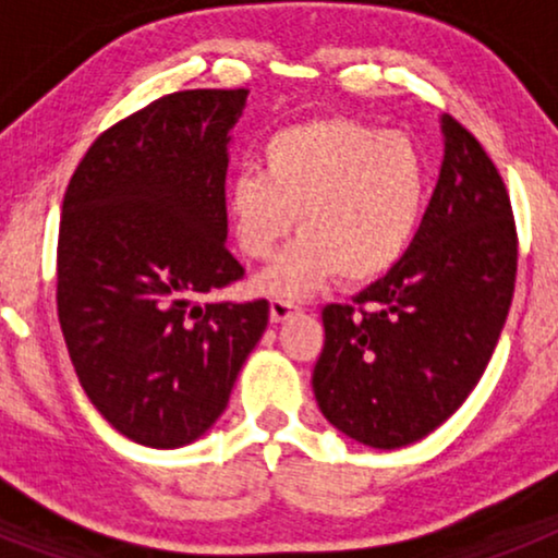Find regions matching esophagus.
Listing matches in <instances>:
<instances>
[{
    "label": "esophagus",
    "instance_id": "obj_1",
    "mask_svg": "<svg viewBox=\"0 0 558 558\" xmlns=\"http://www.w3.org/2000/svg\"><path fill=\"white\" fill-rule=\"evenodd\" d=\"M295 310H299V304L290 302V299H274V302H270V322H284V318H290Z\"/></svg>",
    "mask_w": 558,
    "mask_h": 558
}]
</instances>
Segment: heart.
Segmentation results:
<instances>
[{
  "label": "heart",
  "instance_id": "heart-1",
  "mask_svg": "<svg viewBox=\"0 0 558 558\" xmlns=\"http://www.w3.org/2000/svg\"><path fill=\"white\" fill-rule=\"evenodd\" d=\"M263 172L229 186V220L248 259H268L293 223L299 240L256 288L299 299L335 274L366 284L391 274L425 223L430 165L405 133L352 117H318L274 131L259 147Z\"/></svg>",
  "mask_w": 558,
  "mask_h": 558
}]
</instances>
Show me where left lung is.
<instances>
[{
	"label": "left lung",
	"instance_id": "left-lung-1",
	"mask_svg": "<svg viewBox=\"0 0 558 558\" xmlns=\"http://www.w3.org/2000/svg\"><path fill=\"white\" fill-rule=\"evenodd\" d=\"M445 161L405 259L327 304L313 391L329 425L377 450L425 438L489 366L517 282L509 190L481 142L447 113Z\"/></svg>",
	"mask_w": 558,
	"mask_h": 558
}]
</instances>
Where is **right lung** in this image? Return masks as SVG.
<instances>
[{"mask_svg": "<svg viewBox=\"0 0 558 558\" xmlns=\"http://www.w3.org/2000/svg\"><path fill=\"white\" fill-rule=\"evenodd\" d=\"M245 100H153L97 136L63 195L58 322L92 405L136 445L204 436L268 327V299L204 304L245 274L226 248V147Z\"/></svg>", "mask_w": 558, "mask_h": 558, "instance_id": "obj_1", "label": "right lung"}]
</instances>
